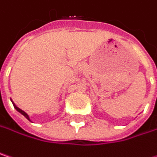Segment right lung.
<instances>
[{
    "mask_svg": "<svg viewBox=\"0 0 157 157\" xmlns=\"http://www.w3.org/2000/svg\"><path fill=\"white\" fill-rule=\"evenodd\" d=\"M13 105H14V107H15V109L17 110V111H18L19 113H21L22 115H24V116H25V117H26V118H27L28 120H30V119H29V116H28V114H27V113H25L24 111H22V110H21V109H20L19 107H17V106H16V105H14V104H13Z\"/></svg>",
    "mask_w": 157,
    "mask_h": 157,
    "instance_id": "right-lung-1",
    "label": "right lung"
}]
</instances>
